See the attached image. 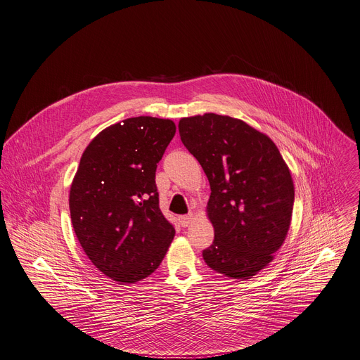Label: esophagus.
<instances>
[{
	"mask_svg": "<svg viewBox=\"0 0 360 360\" xmlns=\"http://www.w3.org/2000/svg\"><path fill=\"white\" fill-rule=\"evenodd\" d=\"M193 221V215H182L179 217V222L182 226H188Z\"/></svg>",
	"mask_w": 360,
	"mask_h": 360,
	"instance_id": "34e87169",
	"label": "esophagus"
}]
</instances>
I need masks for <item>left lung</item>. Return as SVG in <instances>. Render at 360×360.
Here are the masks:
<instances>
[{
  "instance_id": "1",
  "label": "left lung",
  "mask_w": 360,
  "mask_h": 360,
  "mask_svg": "<svg viewBox=\"0 0 360 360\" xmlns=\"http://www.w3.org/2000/svg\"><path fill=\"white\" fill-rule=\"evenodd\" d=\"M178 129L211 185L215 240L203 259L231 279H250L286 239L295 200L289 167L275 142L242 120L208 112L181 118Z\"/></svg>"
}]
</instances>
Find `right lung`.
<instances>
[{
  "label": "right lung",
  "instance_id": "obj_1",
  "mask_svg": "<svg viewBox=\"0 0 360 360\" xmlns=\"http://www.w3.org/2000/svg\"><path fill=\"white\" fill-rule=\"evenodd\" d=\"M176 132L171 120L136 117L85 148L70 189L74 232L94 266L136 283L157 271L175 236L160 210L157 164Z\"/></svg>",
  "mask_w": 360,
  "mask_h": 360
}]
</instances>
